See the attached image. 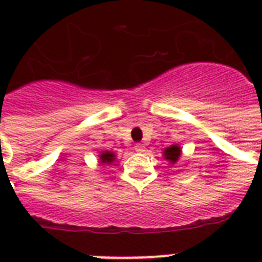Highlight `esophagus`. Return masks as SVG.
Returning a JSON list of instances; mask_svg holds the SVG:
<instances>
[{"label":"esophagus","mask_w":262,"mask_h":262,"mask_svg":"<svg viewBox=\"0 0 262 262\" xmlns=\"http://www.w3.org/2000/svg\"><path fill=\"white\" fill-rule=\"evenodd\" d=\"M135 149L137 152H144V151H145V147H144L143 144H136Z\"/></svg>","instance_id":"esophagus-1"}]
</instances>
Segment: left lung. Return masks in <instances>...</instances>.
Instances as JSON below:
<instances>
[{
	"label": "left lung",
	"mask_w": 262,
	"mask_h": 262,
	"mask_svg": "<svg viewBox=\"0 0 262 262\" xmlns=\"http://www.w3.org/2000/svg\"><path fill=\"white\" fill-rule=\"evenodd\" d=\"M164 159L168 160L171 164H175L178 162L179 156H181V148L178 145H171V147H168L164 149L163 152Z\"/></svg>",
	"instance_id": "left-lung-1"
}]
</instances>
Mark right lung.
<instances>
[{
  "label": "right lung",
  "mask_w": 262,
  "mask_h": 262,
  "mask_svg": "<svg viewBox=\"0 0 262 262\" xmlns=\"http://www.w3.org/2000/svg\"><path fill=\"white\" fill-rule=\"evenodd\" d=\"M99 159H100V163L102 164H111L115 160V154L110 151H103L100 152Z\"/></svg>",
  "instance_id": "1"
}]
</instances>
